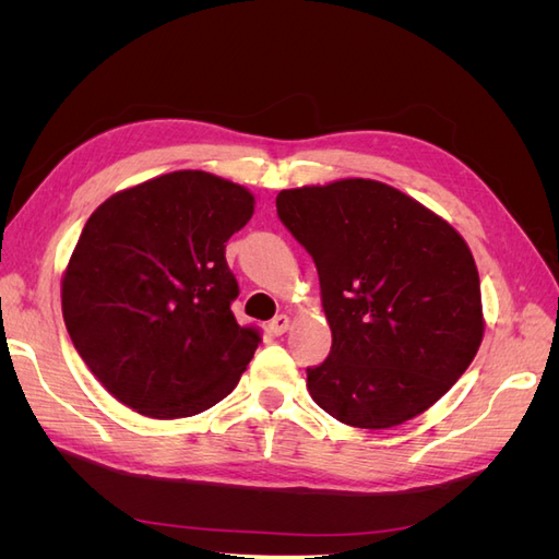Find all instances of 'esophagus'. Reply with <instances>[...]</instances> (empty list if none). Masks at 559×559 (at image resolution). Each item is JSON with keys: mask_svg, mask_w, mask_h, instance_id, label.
Returning a JSON list of instances; mask_svg holds the SVG:
<instances>
[{"mask_svg": "<svg viewBox=\"0 0 559 559\" xmlns=\"http://www.w3.org/2000/svg\"><path fill=\"white\" fill-rule=\"evenodd\" d=\"M289 324H292L289 317H286V314H277V317L267 324V331L273 333V335H282V333L289 331Z\"/></svg>", "mask_w": 559, "mask_h": 559, "instance_id": "1", "label": "esophagus"}]
</instances>
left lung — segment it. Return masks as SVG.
Instances as JSON below:
<instances>
[{
	"instance_id": "obj_1",
	"label": "left lung",
	"mask_w": 559,
	"mask_h": 559,
	"mask_svg": "<svg viewBox=\"0 0 559 559\" xmlns=\"http://www.w3.org/2000/svg\"><path fill=\"white\" fill-rule=\"evenodd\" d=\"M308 249L333 345L308 368L321 411L392 429L450 392L483 343L480 277L464 238L415 198L373 179L277 193Z\"/></svg>"
}]
</instances>
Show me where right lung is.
Masks as SVG:
<instances>
[{
    "label": "right lung",
    "mask_w": 559,
    "mask_h": 559,
    "mask_svg": "<svg viewBox=\"0 0 559 559\" xmlns=\"http://www.w3.org/2000/svg\"><path fill=\"white\" fill-rule=\"evenodd\" d=\"M253 205L240 183L179 170L114 193L83 226L62 275L64 326L134 413L191 417L240 382L261 333L230 312L226 242Z\"/></svg>",
    "instance_id": "1"
}]
</instances>
